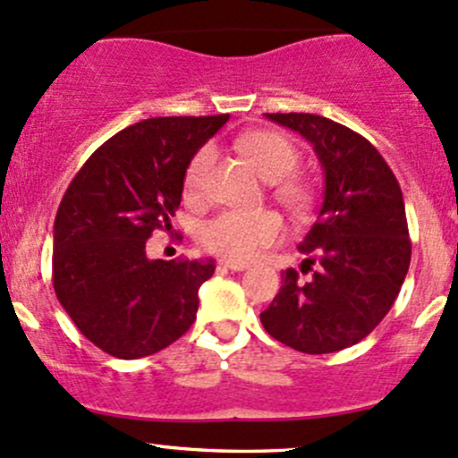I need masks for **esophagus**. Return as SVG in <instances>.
<instances>
[{
  "label": "esophagus",
  "instance_id": "34e87169",
  "mask_svg": "<svg viewBox=\"0 0 458 458\" xmlns=\"http://www.w3.org/2000/svg\"><path fill=\"white\" fill-rule=\"evenodd\" d=\"M219 267L230 269V272H243V269H248V266H245V263H234V261H228V259H221Z\"/></svg>",
  "mask_w": 458,
  "mask_h": 458
}]
</instances>
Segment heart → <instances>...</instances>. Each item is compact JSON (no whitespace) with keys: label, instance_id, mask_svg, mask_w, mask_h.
I'll use <instances>...</instances> for the list:
<instances>
[{"label":"heart","instance_id":"1","mask_svg":"<svg viewBox=\"0 0 458 458\" xmlns=\"http://www.w3.org/2000/svg\"><path fill=\"white\" fill-rule=\"evenodd\" d=\"M242 156L257 168L263 180L272 182V195L292 216H305L311 208V189L305 180L292 175L301 165V153L283 133L257 129L243 133L237 140ZM213 147H201L191 157L184 173V192L191 199H204L208 191L210 168H213ZM283 221L272 210L242 213L224 210L199 230V242L210 254L234 263H248L259 252L272 248L283 239Z\"/></svg>","mask_w":458,"mask_h":458}]
</instances>
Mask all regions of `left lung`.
<instances>
[{"instance_id": "8db88e82", "label": "left lung", "mask_w": 458, "mask_h": 458, "mask_svg": "<svg viewBox=\"0 0 458 458\" xmlns=\"http://www.w3.org/2000/svg\"><path fill=\"white\" fill-rule=\"evenodd\" d=\"M266 115L314 144L325 201L298 245L307 254L302 274L311 276L302 281L285 269L261 322L301 353H334L367 338L402 290L411 266L402 189L377 148L353 129L316 114Z\"/></svg>"}]
</instances>
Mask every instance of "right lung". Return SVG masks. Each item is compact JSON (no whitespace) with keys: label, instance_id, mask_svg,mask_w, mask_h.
<instances>
[{"label":"right lung","instance_id":"1","mask_svg":"<svg viewBox=\"0 0 458 458\" xmlns=\"http://www.w3.org/2000/svg\"><path fill=\"white\" fill-rule=\"evenodd\" d=\"M165 115L123 129L67 186L55 219L52 283L81 334L105 353L136 360L191 329L213 259H147V239L171 230L191 157L225 123Z\"/></svg>","mask_w":458,"mask_h":458}]
</instances>
